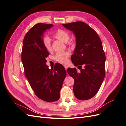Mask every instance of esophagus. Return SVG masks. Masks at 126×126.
Returning a JSON list of instances; mask_svg holds the SVG:
<instances>
[{"label":"esophagus","instance_id":"esophagus-1","mask_svg":"<svg viewBox=\"0 0 126 126\" xmlns=\"http://www.w3.org/2000/svg\"><path fill=\"white\" fill-rule=\"evenodd\" d=\"M63 66H64V68H65L66 70L67 71V69H68V66H66V65H63Z\"/></svg>","mask_w":126,"mask_h":126}]
</instances>
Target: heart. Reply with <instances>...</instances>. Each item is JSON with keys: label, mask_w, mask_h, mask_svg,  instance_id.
Segmentation results:
<instances>
[{"label": "heart", "mask_w": 126, "mask_h": 126, "mask_svg": "<svg viewBox=\"0 0 126 126\" xmlns=\"http://www.w3.org/2000/svg\"><path fill=\"white\" fill-rule=\"evenodd\" d=\"M55 38L62 41L63 43H67L70 39V35L65 30L62 29H58L54 35ZM43 45L45 49L48 51H51L52 50L51 40L47 36H46L43 39ZM70 56L69 52L68 51L59 52L57 53L55 59L57 62L61 63H66L68 62V58Z\"/></svg>", "instance_id": "1"}]
</instances>
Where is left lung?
I'll return each instance as SVG.
<instances>
[{"mask_svg": "<svg viewBox=\"0 0 126 126\" xmlns=\"http://www.w3.org/2000/svg\"><path fill=\"white\" fill-rule=\"evenodd\" d=\"M63 26L73 32L76 37V47L71 59L75 66L80 68V72H78L75 68L67 69L75 81L74 94L79 100L89 99L98 93L105 76L106 57L101 41L97 33L83 22Z\"/></svg>", "mask_w": 126, "mask_h": 126, "instance_id": "1", "label": "left lung"}]
</instances>
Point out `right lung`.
I'll list each match as a JSON object with an SVG mask.
<instances>
[{
	"instance_id": "obj_1",
	"label": "right lung",
	"mask_w": 126,
	"mask_h": 126,
	"mask_svg": "<svg viewBox=\"0 0 126 126\" xmlns=\"http://www.w3.org/2000/svg\"><path fill=\"white\" fill-rule=\"evenodd\" d=\"M39 23L26 33L23 41L21 61L25 74L36 96L47 102H54L60 98V91L66 76L63 66L55 64L52 69L47 66L46 58L49 55L43 45L44 33L53 27Z\"/></svg>"
}]
</instances>
